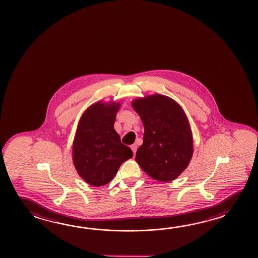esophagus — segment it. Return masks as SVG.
Returning a JSON list of instances; mask_svg holds the SVG:
<instances>
[{
    "label": "esophagus",
    "mask_w": 258,
    "mask_h": 258,
    "mask_svg": "<svg viewBox=\"0 0 258 258\" xmlns=\"http://www.w3.org/2000/svg\"><path fill=\"white\" fill-rule=\"evenodd\" d=\"M131 149L132 151H133V153H134V155L136 154V152H137V146L136 145V144H133L131 146Z\"/></svg>",
    "instance_id": "34e87169"
}]
</instances>
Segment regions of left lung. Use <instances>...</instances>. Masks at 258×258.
<instances>
[{
	"mask_svg": "<svg viewBox=\"0 0 258 258\" xmlns=\"http://www.w3.org/2000/svg\"><path fill=\"white\" fill-rule=\"evenodd\" d=\"M131 105L145 129L136 161L154 180H175L194 153L192 130L184 110L174 99L160 94L137 98Z\"/></svg>",
	"mask_w": 258,
	"mask_h": 258,
	"instance_id": "1",
	"label": "left lung"
}]
</instances>
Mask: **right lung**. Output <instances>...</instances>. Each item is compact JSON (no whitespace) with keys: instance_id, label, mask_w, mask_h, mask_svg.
Instances as JSON below:
<instances>
[{"instance_id":"add662e5","label":"right lung","mask_w":258,"mask_h":258,"mask_svg":"<svg viewBox=\"0 0 258 258\" xmlns=\"http://www.w3.org/2000/svg\"><path fill=\"white\" fill-rule=\"evenodd\" d=\"M120 101L99 100L83 112L72 147L78 175L91 186H103L115 176L123 161L133 157L114 129Z\"/></svg>"}]
</instances>
